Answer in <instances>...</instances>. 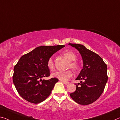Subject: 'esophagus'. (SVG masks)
I'll use <instances>...</instances> for the list:
<instances>
[{"mask_svg":"<svg viewBox=\"0 0 120 120\" xmlns=\"http://www.w3.org/2000/svg\"><path fill=\"white\" fill-rule=\"evenodd\" d=\"M62 82L64 84H65V85H67V84H69V82H64V81H62Z\"/></svg>","mask_w":120,"mask_h":120,"instance_id":"34e87169","label":"esophagus"}]
</instances>
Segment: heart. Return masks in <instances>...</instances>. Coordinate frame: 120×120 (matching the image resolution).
<instances>
[{
  "instance_id": "heart-1",
  "label": "heart",
  "mask_w": 120,
  "mask_h": 120,
  "mask_svg": "<svg viewBox=\"0 0 120 120\" xmlns=\"http://www.w3.org/2000/svg\"><path fill=\"white\" fill-rule=\"evenodd\" d=\"M64 56L70 60L69 63L68 64V68H71L74 70H77L79 69V66L76 61L77 56L73 51H67L63 53ZM47 66L49 69L51 71H53L54 69V64L53 58H50L49 59L47 62ZM73 76V72L70 70L66 71H58L52 74V76L56 77L61 81H65Z\"/></svg>"
}]
</instances>
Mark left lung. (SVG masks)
Returning <instances> with one entry per match:
<instances>
[{
    "instance_id": "8db88e82",
    "label": "left lung",
    "mask_w": 120,
    "mask_h": 120,
    "mask_svg": "<svg viewBox=\"0 0 120 120\" xmlns=\"http://www.w3.org/2000/svg\"><path fill=\"white\" fill-rule=\"evenodd\" d=\"M69 44L79 51L83 61V68L76 79V89L70 96L76 102L87 105L96 101L104 92L108 80L107 67L99 55L79 44Z\"/></svg>"
}]
</instances>
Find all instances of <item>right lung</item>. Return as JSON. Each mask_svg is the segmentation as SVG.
Wrapping results in <instances>:
<instances>
[{
    "instance_id": "add662e5",
    "label": "right lung",
    "mask_w": 120,
    "mask_h": 120,
    "mask_svg": "<svg viewBox=\"0 0 120 120\" xmlns=\"http://www.w3.org/2000/svg\"><path fill=\"white\" fill-rule=\"evenodd\" d=\"M64 45L41 46L21 57L14 68L13 81L19 94L28 102L38 104L50 96L57 78L48 80L50 76L47 66L49 58Z\"/></svg>"
}]
</instances>
